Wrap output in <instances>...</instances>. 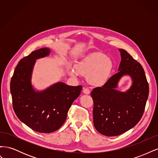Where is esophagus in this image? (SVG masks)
<instances>
[{"label":"esophagus","instance_id":"obj_1","mask_svg":"<svg viewBox=\"0 0 158 158\" xmlns=\"http://www.w3.org/2000/svg\"><path fill=\"white\" fill-rule=\"evenodd\" d=\"M83 92L85 94H90V91L88 88H84V90H83Z\"/></svg>","mask_w":158,"mask_h":158}]
</instances>
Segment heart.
Segmentation results:
<instances>
[{"label": "heart", "instance_id": "heart-1", "mask_svg": "<svg viewBox=\"0 0 158 158\" xmlns=\"http://www.w3.org/2000/svg\"><path fill=\"white\" fill-rule=\"evenodd\" d=\"M75 69L78 74L88 76V80L90 84L102 85L106 82L111 73L112 63L105 55L94 53L78 64ZM69 72L73 77H76L77 76L73 69Z\"/></svg>", "mask_w": 158, "mask_h": 158}]
</instances>
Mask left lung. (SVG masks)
Instances as JSON below:
<instances>
[{"label":"left lung","mask_w":158,"mask_h":158,"mask_svg":"<svg viewBox=\"0 0 158 158\" xmlns=\"http://www.w3.org/2000/svg\"><path fill=\"white\" fill-rule=\"evenodd\" d=\"M121 61L118 72L102 87L91 92L94 101V125L107 136H118L130 130L140 121L149 94V86L142 65L125 50L119 49ZM124 75H130L131 87L125 93L116 88Z\"/></svg>","instance_id":"left-lung-1"}]
</instances>
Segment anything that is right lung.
Instances as JSON below:
<instances>
[{
  "label": "right lung",
  "instance_id": "add662e5",
  "mask_svg": "<svg viewBox=\"0 0 158 158\" xmlns=\"http://www.w3.org/2000/svg\"><path fill=\"white\" fill-rule=\"evenodd\" d=\"M49 48H41L22 59L14 70L10 81L14 111L20 120L38 132L50 133L66 121L69 110L82 89L63 82L52 85L38 92L31 82L36 59L48 56Z\"/></svg>",
  "mask_w": 158,
  "mask_h": 158
}]
</instances>
